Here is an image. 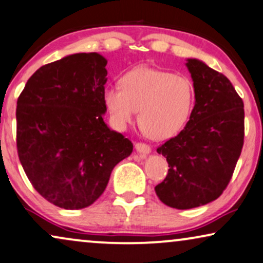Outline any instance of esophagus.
Returning a JSON list of instances; mask_svg holds the SVG:
<instances>
[{
  "instance_id": "esophagus-1",
  "label": "esophagus",
  "mask_w": 263,
  "mask_h": 263,
  "mask_svg": "<svg viewBox=\"0 0 263 263\" xmlns=\"http://www.w3.org/2000/svg\"><path fill=\"white\" fill-rule=\"evenodd\" d=\"M136 150H137L138 153H142V154H149L150 152H152V148L148 144H145V143H136L135 145Z\"/></svg>"
}]
</instances>
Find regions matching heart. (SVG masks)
<instances>
[{"mask_svg": "<svg viewBox=\"0 0 263 263\" xmlns=\"http://www.w3.org/2000/svg\"><path fill=\"white\" fill-rule=\"evenodd\" d=\"M195 90L184 76L139 66L120 79V87L104 92V103L119 127L134 121L150 138L166 139L180 131L191 113Z\"/></svg>", "mask_w": 263, "mask_h": 263, "instance_id": "b5f03b06", "label": "heart"}]
</instances>
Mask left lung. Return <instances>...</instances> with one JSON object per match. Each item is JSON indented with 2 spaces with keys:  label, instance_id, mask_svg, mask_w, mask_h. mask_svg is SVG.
<instances>
[{
  "label": "left lung",
  "instance_id": "left-lung-1",
  "mask_svg": "<svg viewBox=\"0 0 263 263\" xmlns=\"http://www.w3.org/2000/svg\"><path fill=\"white\" fill-rule=\"evenodd\" d=\"M195 107L179 135L157 148L168 173L155 186L160 201L176 209L207 204L222 194L244 143V103L222 73L187 59Z\"/></svg>",
  "mask_w": 263,
  "mask_h": 263
}]
</instances>
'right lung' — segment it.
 Returning a JSON list of instances; mask_svg holds the SVG:
<instances>
[{
	"instance_id": "add662e5",
	"label": "right lung",
	"mask_w": 263,
	"mask_h": 263,
	"mask_svg": "<svg viewBox=\"0 0 263 263\" xmlns=\"http://www.w3.org/2000/svg\"><path fill=\"white\" fill-rule=\"evenodd\" d=\"M107 60L79 52L42 66L16 106L19 160L36 191L64 209L92 204L134 144L103 121Z\"/></svg>"
}]
</instances>
